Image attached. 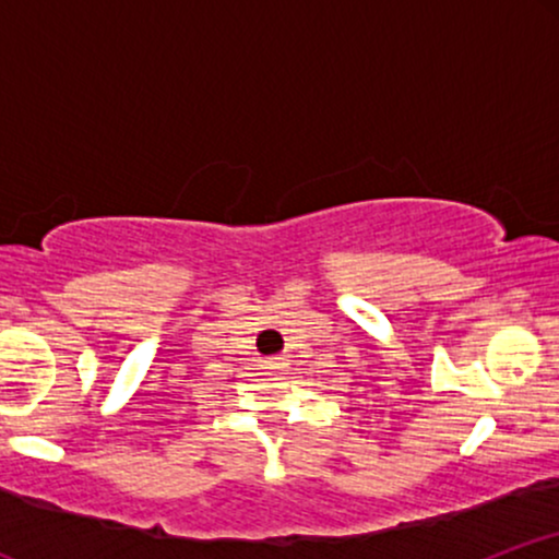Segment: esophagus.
Listing matches in <instances>:
<instances>
[{"label":"esophagus","instance_id":"esophagus-1","mask_svg":"<svg viewBox=\"0 0 559 559\" xmlns=\"http://www.w3.org/2000/svg\"><path fill=\"white\" fill-rule=\"evenodd\" d=\"M281 368H284V360H281V357H271V360L265 362V370H271V373H275V370Z\"/></svg>","mask_w":559,"mask_h":559}]
</instances>
